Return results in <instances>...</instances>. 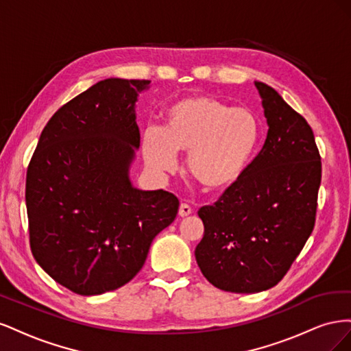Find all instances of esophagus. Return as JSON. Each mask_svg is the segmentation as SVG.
<instances>
[{
  "label": "esophagus",
  "mask_w": 351,
  "mask_h": 351,
  "mask_svg": "<svg viewBox=\"0 0 351 351\" xmlns=\"http://www.w3.org/2000/svg\"><path fill=\"white\" fill-rule=\"evenodd\" d=\"M192 212H193V209L190 208L189 205H186V204H182V205H180V208H178V215L182 217V218H186L189 215H192Z\"/></svg>",
  "instance_id": "esophagus-1"
}]
</instances>
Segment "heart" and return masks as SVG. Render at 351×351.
I'll list each match as a JSON object with an SVG mask.
<instances>
[{"instance_id":"b5f03b06","label":"heart","mask_w":351,"mask_h":351,"mask_svg":"<svg viewBox=\"0 0 351 351\" xmlns=\"http://www.w3.org/2000/svg\"><path fill=\"white\" fill-rule=\"evenodd\" d=\"M261 125L246 108H230L212 97H189L167 110L164 130L143 137V158L152 171L171 173L177 155H187V173L208 192H224L246 173Z\"/></svg>"}]
</instances>
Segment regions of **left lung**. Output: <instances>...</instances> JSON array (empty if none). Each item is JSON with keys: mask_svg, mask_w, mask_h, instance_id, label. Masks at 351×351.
I'll list each match as a JSON object with an SVG mask.
<instances>
[{"mask_svg": "<svg viewBox=\"0 0 351 351\" xmlns=\"http://www.w3.org/2000/svg\"><path fill=\"white\" fill-rule=\"evenodd\" d=\"M267 141L239 182L200 208L196 262L217 289L259 293L277 285L315 226L321 156L311 125L267 83L254 82Z\"/></svg>", "mask_w": 351, "mask_h": 351, "instance_id": "left-lung-1", "label": "left lung"}]
</instances>
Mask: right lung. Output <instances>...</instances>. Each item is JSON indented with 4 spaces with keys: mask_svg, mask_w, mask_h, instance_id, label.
<instances>
[{
    "mask_svg": "<svg viewBox=\"0 0 351 351\" xmlns=\"http://www.w3.org/2000/svg\"><path fill=\"white\" fill-rule=\"evenodd\" d=\"M151 80L110 77L51 117L26 176L30 249L52 280L80 295L120 289L174 221L178 199L133 186L139 93Z\"/></svg>",
    "mask_w": 351,
    "mask_h": 351,
    "instance_id": "1",
    "label": "right lung"
}]
</instances>
